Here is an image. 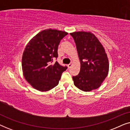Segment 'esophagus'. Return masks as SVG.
<instances>
[{
    "mask_svg": "<svg viewBox=\"0 0 130 130\" xmlns=\"http://www.w3.org/2000/svg\"><path fill=\"white\" fill-rule=\"evenodd\" d=\"M72 63H70V64H69L67 66H68V68H69V69H70L71 67H72Z\"/></svg>",
    "mask_w": 130,
    "mask_h": 130,
    "instance_id": "obj_1",
    "label": "esophagus"
}]
</instances>
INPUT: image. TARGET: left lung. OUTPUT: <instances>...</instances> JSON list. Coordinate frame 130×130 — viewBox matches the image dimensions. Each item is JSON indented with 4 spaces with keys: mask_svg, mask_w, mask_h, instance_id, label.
<instances>
[{
    "mask_svg": "<svg viewBox=\"0 0 130 130\" xmlns=\"http://www.w3.org/2000/svg\"><path fill=\"white\" fill-rule=\"evenodd\" d=\"M80 61L79 74L73 76L74 85L83 91L96 89L108 75L109 62L102 44L90 32L70 33Z\"/></svg>",
    "mask_w": 130,
    "mask_h": 130,
    "instance_id": "8db88e82",
    "label": "left lung"
}]
</instances>
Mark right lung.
<instances>
[{
  "instance_id": "add662e5",
  "label": "right lung",
  "mask_w": 130,
  "mask_h": 130,
  "mask_svg": "<svg viewBox=\"0 0 130 130\" xmlns=\"http://www.w3.org/2000/svg\"><path fill=\"white\" fill-rule=\"evenodd\" d=\"M68 33L57 29L44 30L31 39L23 53L22 67L26 81L34 88L44 92L58 84L61 74L67 69L57 61L60 41Z\"/></svg>"
}]
</instances>
